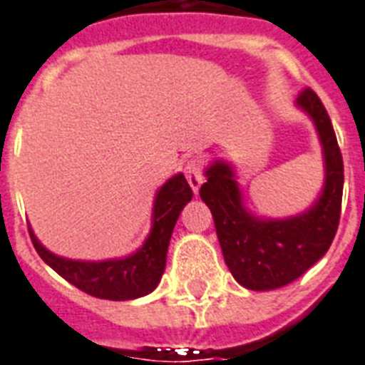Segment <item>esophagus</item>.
<instances>
[{
	"instance_id": "obj_1",
	"label": "esophagus",
	"mask_w": 365,
	"mask_h": 365,
	"mask_svg": "<svg viewBox=\"0 0 365 365\" xmlns=\"http://www.w3.org/2000/svg\"><path fill=\"white\" fill-rule=\"evenodd\" d=\"M185 178H187L189 185L193 189L195 193H199L200 185L205 182V176H202V168H200V160L199 159H191L185 165Z\"/></svg>"
}]
</instances>
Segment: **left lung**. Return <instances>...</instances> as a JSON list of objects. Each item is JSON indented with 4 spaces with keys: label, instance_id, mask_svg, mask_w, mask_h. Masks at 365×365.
Instances as JSON below:
<instances>
[{
    "label": "left lung",
    "instance_id": "1",
    "mask_svg": "<svg viewBox=\"0 0 365 365\" xmlns=\"http://www.w3.org/2000/svg\"><path fill=\"white\" fill-rule=\"evenodd\" d=\"M295 106L309 115L322 145L324 185L301 214L259 217L244 206L235 166L214 159L206 166L200 199L210 208L223 259L235 280L254 292L282 288L311 269L331 246L341 216L343 157L329 115L314 91L305 88Z\"/></svg>",
    "mask_w": 365,
    "mask_h": 365
}]
</instances>
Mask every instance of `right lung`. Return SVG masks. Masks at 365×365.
Here are the masks:
<instances>
[{
    "label": "right lung",
    "instance_id": "add662e5",
    "mask_svg": "<svg viewBox=\"0 0 365 365\" xmlns=\"http://www.w3.org/2000/svg\"><path fill=\"white\" fill-rule=\"evenodd\" d=\"M193 199V191L182 172L160 185L153 200V217L148 239L126 257L102 261L70 259L53 254L43 246L30 229L31 242L37 254L53 271H56L76 288L98 299L126 301L151 294L166 267V252L172 231L183 206Z\"/></svg>",
    "mask_w": 365,
    "mask_h": 365
}]
</instances>
